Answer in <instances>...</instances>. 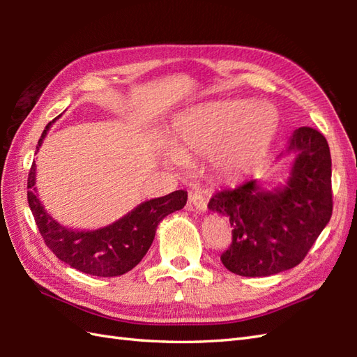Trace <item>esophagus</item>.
I'll use <instances>...</instances> for the list:
<instances>
[{"mask_svg": "<svg viewBox=\"0 0 357 357\" xmlns=\"http://www.w3.org/2000/svg\"><path fill=\"white\" fill-rule=\"evenodd\" d=\"M190 207L192 210H198L199 213H206L207 211V199L202 193H193L190 196Z\"/></svg>", "mask_w": 357, "mask_h": 357, "instance_id": "esophagus-1", "label": "esophagus"}]
</instances>
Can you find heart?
Instances as JSON below:
<instances>
[{
  "label": "heart",
  "instance_id": "heart-1",
  "mask_svg": "<svg viewBox=\"0 0 357 357\" xmlns=\"http://www.w3.org/2000/svg\"><path fill=\"white\" fill-rule=\"evenodd\" d=\"M279 123L268 102L224 101L185 110L173 121L167 162L179 167L195 153L211 155L224 178H244L268 159Z\"/></svg>",
  "mask_w": 357,
  "mask_h": 357
}]
</instances>
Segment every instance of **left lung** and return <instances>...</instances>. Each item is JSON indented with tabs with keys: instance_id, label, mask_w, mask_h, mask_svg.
Masks as SVG:
<instances>
[{
	"instance_id": "obj_1",
	"label": "left lung",
	"mask_w": 357,
	"mask_h": 357,
	"mask_svg": "<svg viewBox=\"0 0 357 357\" xmlns=\"http://www.w3.org/2000/svg\"><path fill=\"white\" fill-rule=\"evenodd\" d=\"M293 155L284 184L264 188L248 181L216 193L208 208L229 219L231 245L222 253L227 270L245 278L278 275L301 264L328 224L333 211L331 156L324 135L301 127L280 156Z\"/></svg>"
}]
</instances>
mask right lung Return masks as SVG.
<instances>
[{
  "label": "right lung",
  "instance_id": "obj_1",
  "mask_svg": "<svg viewBox=\"0 0 357 357\" xmlns=\"http://www.w3.org/2000/svg\"><path fill=\"white\" fill-rule=\"evenodd\" d=\"M53 123L55 119L45 126L36 151ZM35 183L36 164L33 161L27 179V201L45 245L70 267L100 278L121 276L135 268L149 252L159 222L167 215L184 208L187 202V192L176 190L141 202L118 221L101 229L75 230L59 224L47 213L38 199Z\"/></svg>",
  "mask_w": 357,
  "mask_h": 357
}]
</instances>
